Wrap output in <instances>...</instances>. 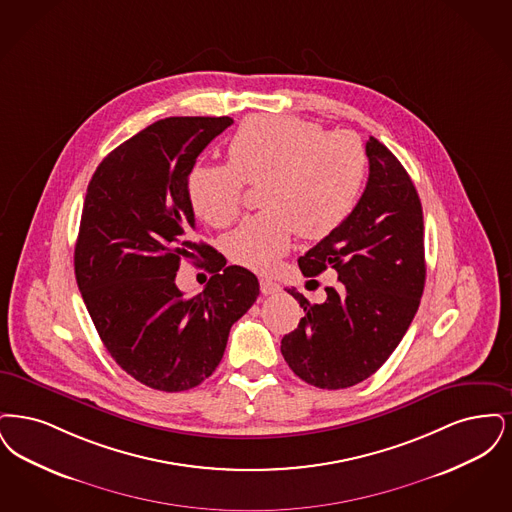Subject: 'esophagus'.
<instances>
[{"instance_id":"esophagus-1","label":"esophagus","mask_w":512,"mask_h":512,"mask_svg":"<svg viewBox=\"0 0 512 512\" xmlns=\"http://www.w3.org/2000/svg\"><path fill=\"white\" fill-rule=\"evenodd\" d=\"M260 290H262V294L269 296V294H277L281 290V285L271 279H260Z\"/></svg>"}]
</instances>
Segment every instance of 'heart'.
Wrapping results in <instances>:
<instances>
[{"label":"heart","mask_w":512,"mask_h":512,"mask_svg":"<svg viewBox=\"0 0 512 512\" xmlns=\"http://www.w3.org/2000/svg\"><path fill=\"white\" fill-rule=\"evenodd\" d=\"M227 156L229 164H197L189 172V202L202 222L225 227L241 212L245 183L262 185L266 210L223 239L233 264L258 273L279 264L296 233L323 239L346 222L367 172L356 135L329 134L292 116H250L231 137Z\"/></svg>","instance_id":"b5f03b06"}]
</instances>
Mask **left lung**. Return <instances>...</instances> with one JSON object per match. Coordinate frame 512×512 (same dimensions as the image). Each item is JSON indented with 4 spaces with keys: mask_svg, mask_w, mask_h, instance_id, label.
<instances>
[{
    "mask_svg": "<svg viewBox=\"0 0 512 512\" xmlns=\"http://www.w3.org/2000/svg\"><path fill=\"white\" fill-rule=\"evenodd\" d=\"M369 179L338 229L298 258L304 277L327 267L338 285L323 304L287 289L304 317L281 340L294 375L327 390L350 388L382 367L407 333L423 296V206L401 166L378 139L365 145Z\"/></svg>",
    "mask_w": 512,
    "mask_h": 512,
    "instance_id": "left-lung-1",
    "label": "left lung"
}]
</instances>
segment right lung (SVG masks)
<instances>
[{
    "mask_svg": "<svg viewBox=\"0 0 512 512\" xmlns=\"http://www.w3.org/2000/svg\"><path fill=\"white\" fill-rule=\"evenodd\" d=\"M229 116H170L103 158L89 181L74 273L112 359L160 392L199 386L222 361L229 329L260 294L252 271L225 266L195 241L187 178ZM208 257L213 277L185 299L175 287L183 259Z\"/></svg>",
    "mask_w": 512,
    "mask_h": 512,
    "instance_id": "right-lung-1",
    "label": "right lung"
}]
</instances>
